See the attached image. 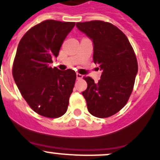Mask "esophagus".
Instances as JSON below:
<instances>
[{"instance_id":"obj_1","label":"esophagus","mask_w":160,"mask_h":160,"mask_svg":"<svg viewBox=\"0 0 160 160\" xmlns=\"http://www.w3.org/2000/svg\"><path fill=\"white\" fill-rule=\"evenodd\" d=\"M83 77V75L80 74V73H77V80H81Z\"/></svg>"}]
</instances>
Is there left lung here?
Returning <instances> with one entry per match:
<instances>
[{
    "mask_svg": "<svg viewBox=\"0 0 160 160\" xmlns=\"http://www.w3.org/2000/svg\"><path fill=\"white\" fill-rule=\"evenodd\" d=\"M77 27L92 41L93 60L102 71L98 83L83 78L88 88L82 95L92 116L109 117L124 107L132 94L138 72L136 54L125 34L111 23L78 22Z\"/></svg>",
    "mask_w": 160,
    "mask_h": 160,
    "instance_id": "1",
    "label": "left lung"
}]
</instances>
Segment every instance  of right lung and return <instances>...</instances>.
Here are the masks:
<instances>
[{"label":"right lung","instance_id":"1","mask_svg":"<svg viewBox=\"0 0 160 160\" xmlns=\"http://www.w3.org/2000/svg\"><path fill=\"white\" fill-rule=\"evenodd\" d=\"M75 22L47 20L30 28L20 41L12 66L17 88L32 110L58 118L67 112L77 74L72 69L52 68L64 39Z\"/></svg>","mask_w":160,"mask_h":160}]
</instances>
